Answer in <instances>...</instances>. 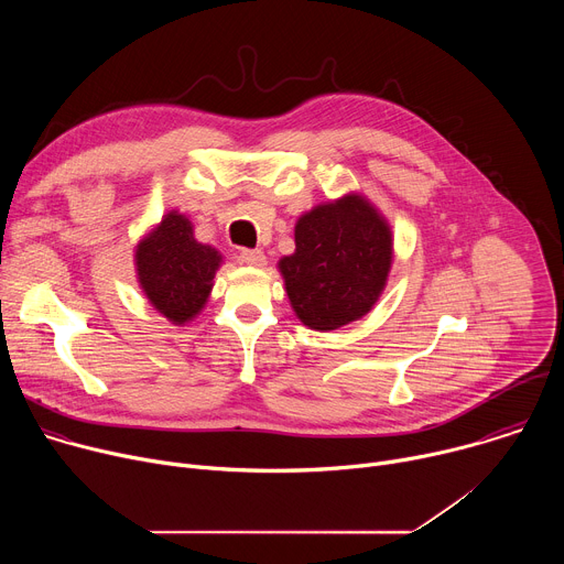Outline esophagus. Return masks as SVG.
<instances>
[{
  "instance_id": "1",
  "label": "esophagus",
  "mask_w": 564,
  "mask_h": 564,
  "mask_svg": "<svg viewBox=\"0 0 564 564\" xmlns=\"http://www.w3.org/2000/svg\"><path fill=\"white\" fill-rule=\"evenodd\" d=\"M238 259H240V263L254 265V268H263L265 265V254L261 250H240Z\"/></svg>"
}]
</instances>
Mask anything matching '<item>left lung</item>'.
Here are the masks:
<instances>
[{
  "mask_svg": "<svg viewBox=\"0 0 564 564\" xmlns=\"http://www.w3.org/2000/svg\"><path fill=\"white\" fill-rule=\"evenodd\" d=\"M296 250L279 261L296 316L312 330H337L364 316L381 294L392 261L386 220L361 196L303 214Z\"/></svg>",
  "mask_w": 564,
  "mask_h": 564,
  "instance_id": "1",
  "label": "left lung"
}]
</instances>
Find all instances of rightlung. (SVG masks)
<instances>
[{
  "label": "right lung",
  "instance_id": "right-lung-1",
  "mask_svg": "<svg viewBox=\"0 0 564 564\" xmlns=\"http://www.w3.org/2000/svg\"><path fill=\"white\" fill-rule=\"evenodd\" d=\"M135 265L151 305L174 324H185L205 305L220 254L198 243L183 214L170 212L138 246Z\"/></svg>",
  "mask_w": 564,
  "mask_h": 564
}]
</instances>
